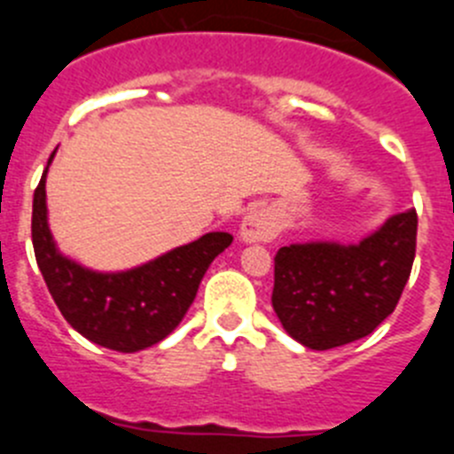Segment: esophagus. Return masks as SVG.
<instances>
[{"label": "esophagus", "instance_id": "esophagus-1", "mask_svg": "<svg viewBox=\"0 0 454 454\" xmlns=\"http://www.w3.org/2000/svg\"><path fill=\"white\" fill-rule=\"evenodd\" d=\"M279 234V223L270 208L254 207L250 208L240 223V239L246 243H266Z\"/></svg>", "mask_w": 454, "mask_h": 454}]
</instances>
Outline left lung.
<instances>
[{"label":"left lung","instance_id":"1","mask_svg":"<svg viewBox=\"0 0 454 454\" xmlns=\"http://www.w3.org/2000/svg\"><path fill=\"white\" fill-rule=\"evenodd\" d=\"M419 214L409 208L359 246L307 243L275 254L272 309L284 330L311 350L371 334L398 304L416 256Z\"/></svg>","mask_w":454,"mask_h":454}]
</instances>
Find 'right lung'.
<instances>
[{"label": "right lung", "mask_w": 454, "mask_h": 454, "mask_svg": "<svg viewBox=\"0 0 454 454\" xmlns=\"http://www.w3.org/2000/svg\"><path fill=\"white\" fill-rule=\"evenodd\" d=\"M47 168L34 192L31 240L43 279L63 318L88 340L115 352L145 350L166 339L186 316L207 268L230 247L231 234L211 231L134 270L114 275L86 270L59 254L51 240Z\"/></svg>", "instance_id": "add662e5"}]
</instances>
